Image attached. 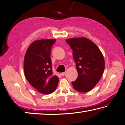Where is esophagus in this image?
I'll return each mask as SVG.
<instances>
[{
	"instance_id": "obj_1",
	"label": "esophagus",
	"mask_w": 125,
	"mask_h": 125,
	"mask_svg": "<svg viewBox=\"0 0 125 125\" xmlns=\"http://www.w3.org/2000/svg\"><path fill=\"white\" fill-rule=\"evenodd\" d=\"M65 73H64H64H60V75L61 76H63L65 75Z\"/></svg>"
}]
</instances>
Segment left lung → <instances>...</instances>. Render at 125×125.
Segmentation results:
<instances>
[{
  "mask_svg": "<svg viewBox=\"0 0 125 125\" xmlns=\"http://www.w3.org/2000/svg\"><path fill=\"white\" fill-rule=\"evenodd\" d=\"M73 50L78 77L72 82L73 88L80 92H87L99 82L104 71L103 54L94 43L86 38L66 40Z\"/></svg>",
  "mask_w": 125,
  "mask_h": 125,
  "instance_id": "obj_1",
  "label": "left lung"
}]
</instances>
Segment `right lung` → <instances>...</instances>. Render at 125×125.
I'll list each match as a JSON object with an SVG mask.
<instances>
[{
    "label": "right lung",
    "instance_id": "right-lung-1",
    "mask_svg": "<svg viewBox=\"0 0 125 125\" xmlns=\"http://www.w3.org/2000/svg\"><path fill=\"white\" fill-rule=\"evenodd\" d=\"M56 40L35 41L28 47L24 62L26 78L31 85L43 94L55 91L59 79L53 75L50 59L51 50Z\"/></svg>",
    "mask_w": 125,
    "mask_h": 125
}]
</instances>
